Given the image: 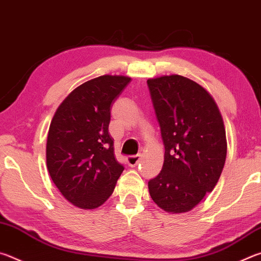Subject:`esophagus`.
Masks as SVG:
<instances>
[{
  "mask_svg": "<svg viewBox=\"0 0 261 261\" xmlns=\"http://www.w3.org/2000/svg\"><path fill=\"white\" fill-rule=\"evenodd\" d=\"M140 160H141V155H131V156H127L126 162L130 167H136L140 162Z\"/></svg>",
  "mask_w": 261,
  "mask_h": 261,
  "instance_id": "obj_1",
  "label": "esophagus"
}]
</instances>
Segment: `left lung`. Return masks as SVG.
Masks as SVG:
<instances>
[{"label":"left lung","instance_id":"1","mask_svg":"<svg viewBox=\"0 0 261 261\" xmlns=\"http://www.w3.org/2000/svg\"><path fill=\"white\" fill-rule=\"evenodd\" d=\"M165 145V161L148 182L151 198L168 213H185L212 192L227 156L226 129L214 99L179 74L147 81Z\"/></svg>","mask_w":261,"mask_h":261}]
</instances>
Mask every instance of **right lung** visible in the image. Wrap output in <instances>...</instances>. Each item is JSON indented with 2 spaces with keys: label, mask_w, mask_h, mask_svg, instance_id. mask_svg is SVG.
Listing matches in <instances>:
<instances>
[{
  "label": "right lung",
  "mask_w": 261,
  "mask_h": 261,
  "mask_svg": "<svg viewBox=\"0 0 261 261\" xmlns=\"http://www.w3.org/2000/svg\"><path fill=\"white\" fill-rule=\"evenodd\" d=\"M130 77L105 74L79 85L63 100L47 137V168L63 197L94 210L112 196L124 170L108 132L110 108Z\"/></svg>",
  "instance_id": "right-lung-1"
}]
</instances>
